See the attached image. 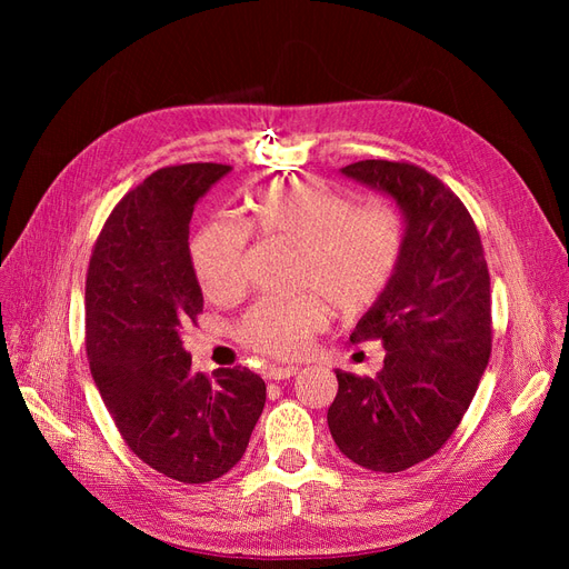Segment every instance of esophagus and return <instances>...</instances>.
<instances>
[{"mask_svg": "<svg viewBox=\"0 0 569 569\" xmlns=\"http://www.w3.org/2000/svg\"><path fill=\"white\" fill-rule=\"evenodd\" d=\"M297 372H299L297 366H272L268 368V380L282 382V380H289V377H295Z\"/></svg>", "mask_w": 569, "mask_h": 569, "instance_id": "esophagus-1", "label": "esophagus"}]
</instances>
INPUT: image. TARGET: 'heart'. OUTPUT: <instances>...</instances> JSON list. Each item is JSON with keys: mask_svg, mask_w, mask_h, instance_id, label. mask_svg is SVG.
Listing matches in <instances>:
<instances>
[{"mask_svg": "<svg viewBox=\"0 0 569 569\" xmlns=\"http://www.w3.org/2000/svg\"><path fill=\"white\" fill-rule=\"evenodd\" d=\"M249 230L297 247L291 289L303 297L261 301L237 322V339L253 353L297 356L325 325L330 303L356 316L391 284L403 253V222L387 206H356L316 180H284L263 187L247 203ZM249 232L239 222L216 218L192 242V266L203 295L230 301L244 289Z\"/></svg>", "mask_w": 569, "mask_h": 569, "instance_id": "heart-1", "label": "heart"}]
</instances>
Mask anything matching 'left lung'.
<instances>
[{
    "label": "left lung",
    "mask_w": 569,
    "mask_h": 569,
    "mask_svg": "<svg viewBox=\"0 0 569 569\" xmlns=\"http://www.w3.org/2000/svg\"><path fill=\"white\" fill-rule=\"evenodd\" d=\"M341 173L389 194L403 213V253L391 284L351 341L382 339L375 377L337 370L327 425L339 451L372 472H401L449 441L491 356V282L462 201L403 161H358Z\"/></svg>",
    "instance_id": "left-lung-1"
}]
</instances>
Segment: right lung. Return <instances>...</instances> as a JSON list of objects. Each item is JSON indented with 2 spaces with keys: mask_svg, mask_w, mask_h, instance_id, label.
<instances>
[{
  "mask_svg": "<svg viewBox=\"0 0 569 569\" xmlns=\"http://www.w3.org/2000/svg\"><path fill=\"white\" fill-rule=\"evenodd\" d=\"M230 170L170 166L137 184L101 228L84 282V343L101 399L130 451L184 485L232 470L266 406V382L247 368H220L213 380L189 372L180 339L203 311L189 220Z\"/></svg>",
  "mask_w": 569,
  "mask_h": 569,
  "instance_id": "1",
  "label": "right lung"
}]
</instances>
